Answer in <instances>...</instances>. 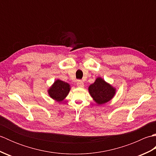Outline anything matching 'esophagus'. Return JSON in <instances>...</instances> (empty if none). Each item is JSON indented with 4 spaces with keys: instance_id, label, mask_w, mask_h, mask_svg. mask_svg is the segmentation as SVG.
<instances>
[{
    "instance_id": "esophagus-1",
    "label": "esophagus",
    "mask_w": 156,
    "mask_h": 156,
    "mask_svg": "<svg viewBox=\"0 0 156 156\" xmlns=\"http://www.w3.org/2000/svg\"><path fill=\"white\" fill-rule=\"evenodd\" d=\"M77 86L79 88H82L84 87V82L82 80H78L77 82Z\"/></svg>"
}]
</instances>
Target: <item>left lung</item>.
I'll return each mask as SVG.
<instances>
[{
    "label": "left lung",
    "instance_id": "8db88e82",
    "mask_svg": "<svg viewBox=\"0 0 156 156\" xmlns=\"http://www.w3.org/2000/svg\"><path fill=\"white\" fill-rule=\"evenodd\" d=\"M88 90L94 101L98 105H102L111 100L116 90L103 79L97 78L94 83L89 87Z\"/></svg>",
    "mask_w": 156,
    "mask_h": 156
}]
</instances>
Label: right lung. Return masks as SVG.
I'll list each match as a JSON object with an SVG mask.
<instances>
[{"mask_svg":"<svg viewBox=\"0 0 156 156\" xmlns=\"http://www.w3.org/2000/svg\"><path fill=\"white\" fill-rule=\"evenodd\" d=\"M69 90L70 87L67 82L57 80L48 90V93L51 98L58 102H61L68 94Z\"/></svg>","mask_w":156,"mask_h":156,"instance_id":"add662e5","label":"right lung"}]
</instances>
